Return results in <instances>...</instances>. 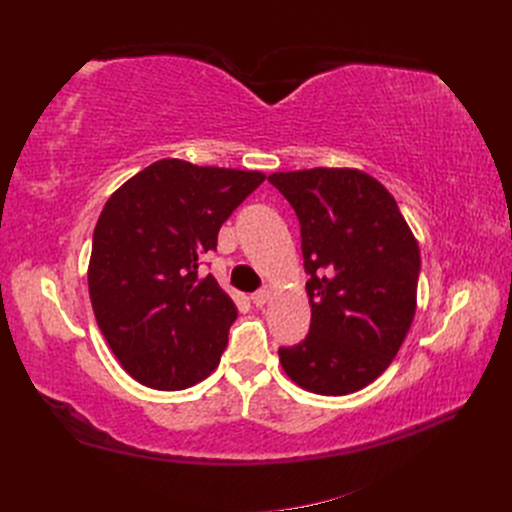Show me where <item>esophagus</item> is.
<instances>
[{
  "mask_svg": "<svg viewBox=\"0 0 512 512\" xmlns=\"http://www.w3.org/2000/svg\"><path fill=\"white\" fill-rule=\"evenodd\" d=\"M271 294H273L271 286H265V288H260L258 292H254V294H252V303H254L256 307H262V305H265V303H269V299H271Z\"/></svg>",
  "mask_w": 512,
  "mask_h": 512,
  "instance_id": "obj_1",
  "label": "esophagus"
}]
</instances>
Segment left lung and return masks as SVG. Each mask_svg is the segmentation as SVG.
<instances>
[{"mask_svg":"<svg viewBox=\"0 0 512 512\" xmlns=\"http://www.w3.org/2000/svg\"><path fill=\"white\" fill-rule=\"evenodd\" d=\"M301 224L312 324L280 363L301 389L348 395L374 382L416 312L421 252L395 198L356 168L269 175Z\"/></svg>","mask_w":512,"mask_h":512,"instance_id":"1","label":"left lung"}]
</instances>
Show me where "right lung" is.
<instances>
[{"label":"right lung","mask_w":512,"mask_h":512,"mask_svg":"<svg viewBox=\"0 0 512 512\" xmlns=\"http://www.w3.org/2000/svg\"><path fill=\"white\" fill-rule=\"evenodd\" d=\"M262 181L258 170L166 158L106 200L91 243L89 299L106 344L136 382L183 391L218 367L237 307L198 267Z\"/></svg>","instance_id":"add662e5"}]
</instances>
